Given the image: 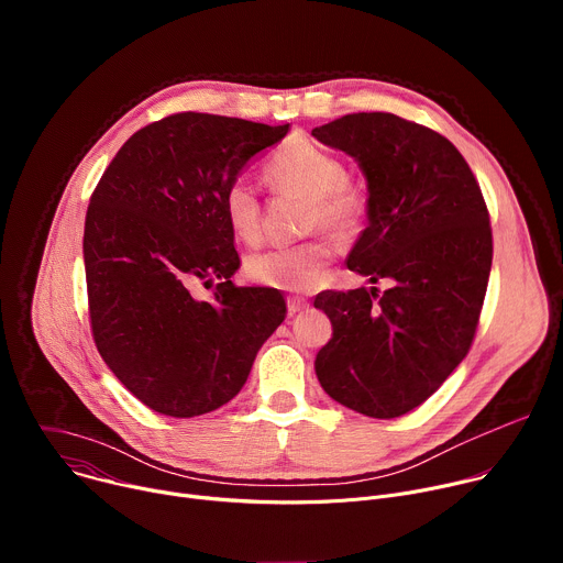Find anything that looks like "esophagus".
Instances as JSON below:
<instances>
[{
    "instance_id": "34e87169",
    "label": "esophagus",
    "mask_w": 563,
    "mask_h": 563,
    "mask_svg": "<svg viewBox=\"0 0 563 563\" xmlns=\"http://www.w3.org/2000/svg\"><path fill=\"white\" fill-rule=\"evenodd\" d=\"M307 305H309V302H307L305 298H300V296H289V298H287V311H289V316L302 311Z\"/></svg>"
}]
</instances>
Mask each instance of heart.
<instances>
[{
	"instance_id": "b5f03b06",
	"label": "heart",
	"mask_w": 563,
	"mask_h": 563,
	"mask_svg": "<svg viewBox=\"0 0 563 563\" xmlns=\"http://www.w3.org/2000/svg\"><path fill=\"white\" fill-rule=\"evenodd\" d=\"M267 183L278 191L307 196L309 227H325L339 235L358 229L367 196L365 189L347 176L343 159L307 140H291L280 146L265 165ZM222 213L231 233L243 243H256L263 231V209L256 189L245 178H233L222 194ZM339 245L332 235H318L298 245H278L252 254L245 263L250 280L283 289H311L325 265L336 256Z\"/></svg>"
}]
</instances>
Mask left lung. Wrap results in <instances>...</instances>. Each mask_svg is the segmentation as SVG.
Returning <instances> with one entry per match:
<instances>
[{
  "label": "left lung",
  "instance_id": "8db88e82",
  "mask_svg": "<svg viewBox=\"0 0 563 563\" xmlns=\"http://www.w3.org/2000/svg\"><path fill=\"white\" fill-rule=\"evenodd\" d=\"M358 159L369 224L347 267L372 289L320 291L334 334L316 376L341 406L396 419L428 400L465 358L484 307L493 229L481 187L441 133L394 113H352L311 131Z\"/></svg>",
  "mask_w": 563,
  "mask_h": 563
}]
</instances>
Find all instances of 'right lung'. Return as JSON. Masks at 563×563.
Here are the masks:
<instances>
[{
  "instance_id": "obj_1",
  "label": "right lung",
  "mask_w": 563,
  "mask_h": 563,
  "mask_svg": "<svg viewBox=\"0 0 563 563\" xmlns=\"http://www.w3.org/2000/svg\"><path fill=\"white\" fill-rule=\"evenodd\" d=\"M289 124L174 113L135 131L102 174L85 222L96 347L153 412L191 419L243 389L285 320L278 289L238 287L224 187ZM217 283L209 299L192 294Z\"/></svg>"
}]
</instances>
